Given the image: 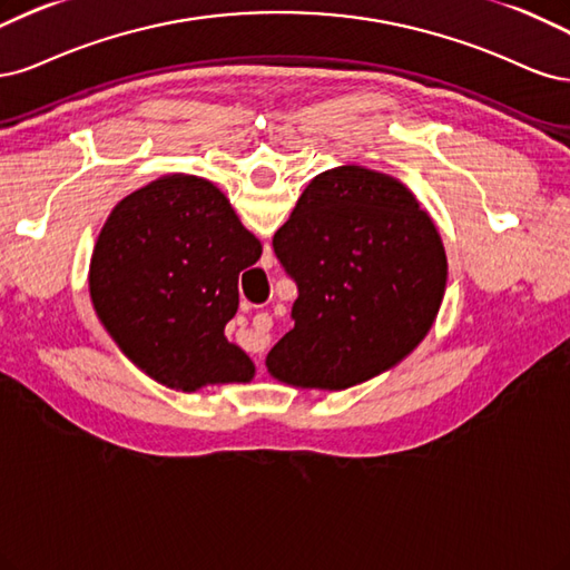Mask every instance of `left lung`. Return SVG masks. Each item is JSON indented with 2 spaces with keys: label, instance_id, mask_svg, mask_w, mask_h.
<instances>
[{
  "label": "left lung",
  "instance_id": "1",
  "mask_svg": "<svg viewBox=\"0 0 570 570\" xmlns=\"http://www.w3.org/2000/svg\"><path fill=\"white\" fill-rule=\"evenodd\" d=\"M272 246L298 286L293 328L267 355L274 379L341 391L391 370L429 334L448 258L395 177L360 165L317 175Z\"/></svg>",
  "mask_w": 570,
  "mask_h": 570
}]
</instances>
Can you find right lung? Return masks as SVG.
<instances>
[{
    "instance_id": "1",
    "label": "right lung",
    "mask_w": 570,
    "mask_h": 570,
    "mask_svg": "<svg viewBox=\"0 0 570 570\" xmlns=\"http://www.w3.org/2000/svg\"><path fill=\"white\" fill-rule=\"evenodd\" d=\"M261 255L223 191L168 175L106 219L89 265L91 303L120 351L168 389L250 381L253 362L225 338V324L238 307V274Z\"/></svg>"
}]
</instances>
